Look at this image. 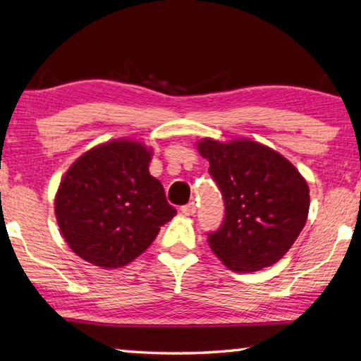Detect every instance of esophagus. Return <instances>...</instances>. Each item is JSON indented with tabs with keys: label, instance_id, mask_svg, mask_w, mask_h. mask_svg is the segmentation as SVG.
I'll return each instance as SVG.
<instances>
[{
	"label": "esophagus",
	"instance_id": "obj_1",
	"mask_svg": "<svg viewBox=\"0 0 361 361\" xmlns=\"http://www.w3.org/2000/svg\"><path fill=\"white\" fill-rule=\"evenodd\" d=\"M181 212L185 213L186 216H192L194 213H195V204H194V202H189V204H186V205H183V207H181Z\"/></svg>",
	"mask_w": 361,
	"mask_h": 361
}]
</instances>
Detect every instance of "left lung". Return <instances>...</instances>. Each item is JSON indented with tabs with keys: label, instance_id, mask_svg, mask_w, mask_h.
<instances>
[{
	"label": "left lung",
	"instance_id": "obj_1",
	"mask_svg": "<svg viewBox=\"0 0 361 361\" xmlns=\"http://www.w3.org/2000/svg\"><path fill=\"white\" fill-rule=\"evenodd\" d=\"M224 202L209 245L231 271L255 272L288 252L309 213L307 183L291 162L250 140L197 145Z\"/></svg>",
	"mask_w": 361,
	"mask_h": 361
}]
</instances>
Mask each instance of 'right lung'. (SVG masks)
<instances>
[{"label": "right lung", "mask_w": 361, "mask_h": 361, "mask_svg": "<svg viewBox=\"0 0 361 361\" xmlns=\"http://www.w3.org/2000/svg\"><path fill=\"white\" fill-rule=\"evenodd\" d=\"M151 151L132 140L97 146L73 164L56 195L65 242L100 267H122L142 255L176 210L149 175Z\"/></svg>", "instance_id": "add662e5"}]
</instances>
